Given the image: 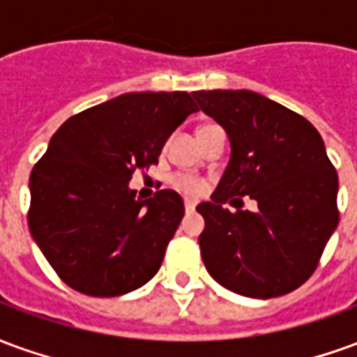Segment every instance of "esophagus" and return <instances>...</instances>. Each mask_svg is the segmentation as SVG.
<instances>
[{
  "label": "esophagus",
  "mask_w": 357,
  "mask_h": 357,
  "mask_svg": "<svg viewBox=\"0 0 357 357\" xmlns=\"http://www.w3.org/2000/svg\"><path fill=\"white\" fill-rule=\"evenodd\" d=\"M185 210H187V212H193V210H195V202L189 201V199H185Z\"/></svg>",
  "instance_id": "esophagus-1"
}]
</instances>
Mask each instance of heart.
<instances>
[{
  "instance_id": "heart-1",
  "label": "heart",
  "mask_w": 357,
  "mask_h": 357,
  "mask_svg": "<svg viewBox=\"0 0 357 357\" xmlns=\"http://www.w3.org/2000/svg\"><path fill=\"white\" fill-rule=\"evenodd\" d=\"M170 183L172 187H176L178 191L189 195V197L201 195L202 187H204L202 185V181L191 178V176H187V174H174L170 178Z\"/></svg>"
}]
</instances>
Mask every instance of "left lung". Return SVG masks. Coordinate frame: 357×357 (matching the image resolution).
Returning <instances> with one entry per match:
<instances>
[{
    "instance_id": "1",
    "label": "left lung",
    "mask_w": 357,
    "mask_h": 357,
    "mask_svg": "<svg viewBox=\"0 0 357 357\" xmlns=\"http://www.w3.org/2000/svg\"><path fill=\"white\" fill-rule=\"evenodd\" d=\"M193 95L231 143L212 201L197 206L202 262L243 296L266 300L298 289L338 225V176L321 135L304 116L248 89ZM231 196L255 198L259 210L229 213L221 204Z\"/></svg>"
}]
</instances>
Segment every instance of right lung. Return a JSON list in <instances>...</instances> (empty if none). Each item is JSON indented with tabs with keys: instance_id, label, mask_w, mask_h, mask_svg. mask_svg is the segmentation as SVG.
<instances>
[{
	"instance_id": "right-lung-1",
	"label": "right lung",
	"mask_w": 357,
	"mask_h": 357,
	"mask_svg": "<svg viewBox=\"0 0 357 357\" xmlns=\"http://www.w3.org/2000/svg\"><path fill=\"white\" fill-rule=\"evenodd\" d=\"M197 110L187 91H135L74 114L51 137L30 174L28 227L70 289L109 298L155 277L183 201L172 189L141 201L128 181L158 164Z\"/></svg>"
}]
</instances>
